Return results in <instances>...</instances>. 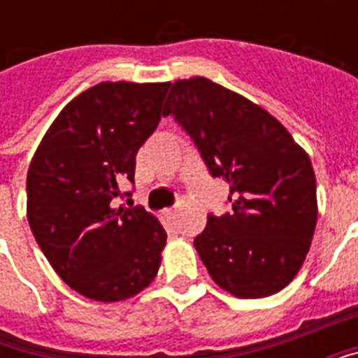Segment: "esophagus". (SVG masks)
I'll return each instance as SVG.
<instances>
[{
  "mask_svg": "<svg viewBox=\"0 0 358 358\" xmlns=\"http://www.w3.org/2000/svg\"><path fill=\"white\" fill-rule=\"evenodd\" d=\"M176 213H178V207H174V209H166V210H164V217L174 218V217H176Z\"/></svg>",
  "mask_w": 358,
  "mask_h": 358,
  "instance_id": "esophagus-1",
  "label": "esophagus"
}]
</instances>
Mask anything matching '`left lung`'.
I'll list each match as a JSON object with an SVG mask.
<instances>
[{
  "mask_svg": "<svg viewBox=\"0 0 358 358\" xmlns=\"http://www.w3.org/2000/svg\"><path fill=\"white\" fill-rule=\"evenodd\" d=\"M163 115L186 130L210 174L230 184L232 213L207 215L194 240L215 284L240 299L284 289L318 217L305 149L263 107L203 76L174 82Z\"/></svg>",
  "mask_w": 358,
  "mask_h": 358,
  "instance_id": "left-lung-1",
  "label": "left lung"
}]
</instances>
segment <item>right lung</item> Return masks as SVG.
I'll list each match as a JSON object with an SVG mask.
<instances>
[{"mask_svg":"<svg viewBox=\"0 0 358 358\" xmlns=\"http://www.w3.org/2000/svg\"><path fill=\"white\" fill-rule=\"evenodd\" d=\"M169 86L95 84L59 113L28 166L30 230L61 280L88 299H130L159 272L161 222L110 201L134 182L136 153L155 132Z\"/></svg>","mask_w":358,"mask_h":358,"instance_id":"right-lung-1","label":"right lung"}]
</instances>
